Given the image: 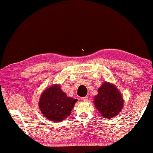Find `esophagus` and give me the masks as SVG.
Wrapping results in <instances>:
<instances>
[{
    "instance_id": "esophagus-1",
    "label": "esophagus",
    "mask_w": 153,
    "mask_h": 153,
    "mask_svg": "<svg viewBox=\"0 0 153 153\" xmlns=\"http://www.w3.org/2000/svg\"><path fill=\"white\" fill-rule=\"evenodd\" d=\"M82 100L85 102H87L88 100V96H85V97H84V98H82Z\"/></svg>"
}]
</instances>
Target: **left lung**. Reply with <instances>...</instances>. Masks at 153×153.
Wrapping results in <instances>:
<instances>
[{
  "instance_id": "1",
  "label": "left lung",
  "mask_w": 153,
  "mask_h": 153,
  "mask_svg": "<svg viewBox=\"0 0 153 153\" xmlns=\"http://www.w3.org/2000/svg\"><path fill=\"white\" fill-rule=\"evenodd\" d=\"M94 105L100 114L105 118H113L120 112L124 100L116 86L104 82L98 89V95L94 98Z\"/></svg>"
}]
</instances>
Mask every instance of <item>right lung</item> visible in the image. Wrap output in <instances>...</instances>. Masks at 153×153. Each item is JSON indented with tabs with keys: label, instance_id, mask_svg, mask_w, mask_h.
I'll list each match as a JSON object with an SVG mask.
<instances>
[{
	"label": "right lung",
	"instance_id": "obj_1",
	"mask_svg": "<svg viewBox=\"0 0 153 153\" xmlns=\"http://www.w3.org/2000/svg\"><path fill=\"white\" fill-rule=\"evenodd\" d=\"M77 99L68 97L59 85H53L41 94L39 106L48 120L60 122L70 115Z\"/></svg>",
	"mask_w": 153,
	"mask_h": 153
}]
</instances>
